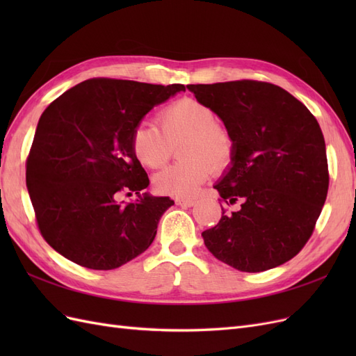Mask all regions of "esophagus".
<instances>
[{
	"label": "esophagus",
	"mask_w": 356,
	"mask_h": 356,
	"mask_svg": "<svg viewBox=\"0 0 356 356\" xmlns=\"http://www.w3.org/2000/svg\"><path fill=\"white\" fill-rule=\"evenodd\" d=\"M175 203L181 208H191V207H195L196 202L193 199H177Z\"/></svg>",
	"instance_id": "34e87169"
}]
</instances>
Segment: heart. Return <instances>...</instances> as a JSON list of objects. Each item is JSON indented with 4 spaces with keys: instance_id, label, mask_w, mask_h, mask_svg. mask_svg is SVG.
<instances>
[{
    "instance_id": "heart-1",
    "label": "heart",
    "mask_w": 356,
    "mask_h": 356,
    "mask_svg": "<svg viewBox=\"0 0 356 356\" xmlns=\"http://www.w3.org/2000/svg\"><path fill=\"white\" fill-rule=\"evenodd\" d=\"M160 129L139 123L132 134L136 159L149 169L163 166L178 144L182 159L154 177L157 193L178 199L193 197L208 178L211 168L220 170L233 156V139L217 124V114L200 101L184 98L169 104L159 114Z\"/></svg>"
}]
</instances>
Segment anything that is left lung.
Instances as JSON below:
<instances>
[{
	"mask_svg": "<svg viewBox=\"0 0 356 356\" xmlns=\"http://www.w3.org/2000/svg\"><path fill=\"white\" fill-rule=\"evenodd\" d=\"M233 139L232 166L217 188L225 212L202 238L241 272H264L296 257L315 230L328 193L324 135L305 104L279 86L238 80L188 84Z\"/></svg>",
	"mask_w": 356,
	"mask_h": 356,
	"instance_id": "8db88e82",
	"label": "left lung"
}]
</instances>
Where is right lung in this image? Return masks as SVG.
Instances as JSON below:
<instances>
[{"label":"right lung","instance_id":"add662e5","mask_svg":"<svg viewBox=\"0 0 356 356\" xmlns=\"http://www.w3.org/2000/svg\"><path fill=\"white\" fill-rule=\"evenodd\" d=\"M184 84L90 79L41 114L26 160V187L44 241L75 264L113 270L152 245L169 197L141 191L149 181L132 134L153 106ZM122 192L136 202H118Z\"/></svg>","mask_w":356,"mask_h":356}]
</instances>
